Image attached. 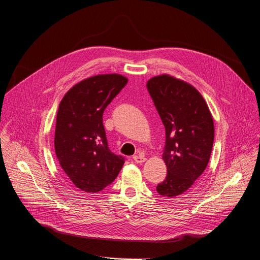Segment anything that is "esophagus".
I'll use <instances>...</instances> for the list:
<instances>
[{
  "label": "esophagus",
  "mask_w": 260,
  "mask_h": 260,
  "mask_svg": "<svg viewBox=\"0 0 260 260\" xmlns=\"http://www.w3.org/2000/svg\"><path fill=\"white\" fill-rule=\"evenodd\" d=\"M133 159H134L135 162H137V163H142V162H145V161H146V157H145L143 154H141V153H139L138 155H135V156L133 157Z\"/></svg>",
  "instance_id": "obj_1"
}]
</instances>
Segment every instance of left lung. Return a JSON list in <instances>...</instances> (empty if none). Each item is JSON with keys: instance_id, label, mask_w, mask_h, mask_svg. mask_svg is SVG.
Segmentation results:
<instances>
[{"instance_id": "left-lung-1", "label": "left lung", "mask_w": 260, "mask_h": 260, "mask_svg": "<svg viewBox=\"0 0 260 260\" xmlns=\"http://www.w3.org/2000/svg\"><path fill=\"white\" fill-rule=\"evenodd\" d=\"M147 89L165 127V180L157 185L163 197L188 191L205 170L213 146L214 125L209 108L191 84L163 74L147 81Z\"/></svg>"}]
</instances>
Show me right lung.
<instances>
[{"mask_svg": "<svg viewBox=\"0 0 260 260\" xmlns=\"http://www.w3.org/2000/svg\"><path fill=\"white\" fill-rule=\"evenodd\" d=\"M126 82V77L115 73L92 76L72 86L60 102L56 156L67 178L85 193L109 186L124 163V157L108 147L103 113Z\"/></svg>", "mask_w": 260, "mask_h": 260, "instance_id": "obj_1", "label": "right lung"}]
</instances>
